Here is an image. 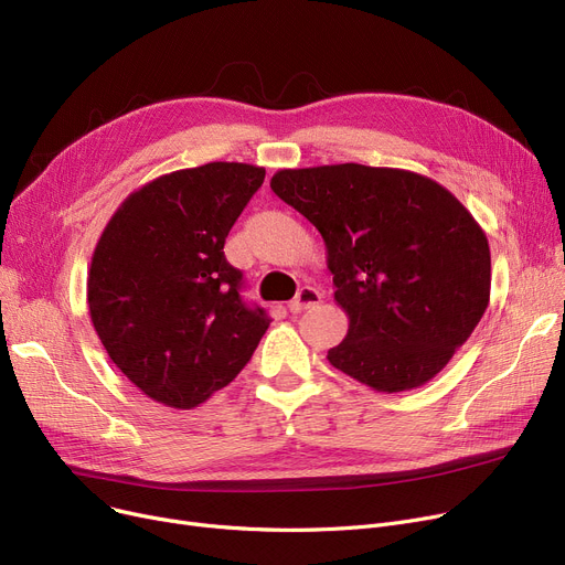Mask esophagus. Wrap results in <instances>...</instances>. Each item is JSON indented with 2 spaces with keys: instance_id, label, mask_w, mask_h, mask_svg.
Masks as SVG:
<instances>
[{
  "instance_id": "obj_1",
  "label": "esophagus",
  "mask_w": 565,
  "mask_h": 565,
  "mask_svg": "<svg viewBox=\"0 0 565 565\" xmlns=\"http://www.w3.org/2000/svg\"><path fill=\"white\" fill-rule=\"evenodd\" d=\"M320 300H322V292H320L318 288L305 286V288L298 290V295H295V300L288 302V309H290L292 313H300V311H305V309H309V307L320 305Z\"/></svg>"
}]
</instances>
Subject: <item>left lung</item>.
<instances>
[{"mask_svg":"<svg viewBox=\"0 0 565 565\" xmlns=\"http://www.w3.org/2000/svg\"><path fill=\"white\" fill-rule=\"evenodd\" d=\"M270 188L328 249L334 302L348 313L330 364L382 394L433 380L490 302L481 224L447 188L407 169H279Z\"/></svg>","mask_w":565,"mask_h":565,"instance_id":"8db88e82","label":"left lung"}]
</instances>
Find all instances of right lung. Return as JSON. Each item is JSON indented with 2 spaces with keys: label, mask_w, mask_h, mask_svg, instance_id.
<instances>
[{
  "label": "right lung",
  "mask_w": 565,
  "mask_h": 565,
  "mask_svg": "<svg viewBox=\"0 0 565 565\" xmlns=\"http://www.w3.org/2000/svg\"><path fill=\"white\" fill-rule=\"evenodd\" d=\"M265 169L207 162L153 178L103 228L86 279L109 360L148 398L192 409L245 369L270 328L241 300L224 241Z\"/></svg>",
  "instance_id": "right-lung-1"
}]
</instances>
